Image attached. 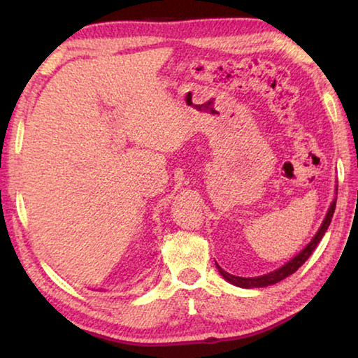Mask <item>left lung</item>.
<instances>
[{
  "label": "left lung",
  "instance_id": "8db88e82",
  "mask_svg": "<svg viewBox=\"0 0 358 358\" xmlns=\"http://www.w3.org/2000/svg\"><path fill=\"white\" fill-rule=\"evenodd\" d=\"M336 192H338V186H336ZM335 207H336V199L335 201L331 202L329 211H327V215L324 217V222L322 226L319 227L317 234L314 235L313 240L308 243L305 248H303V251H300L299 254L294 259H290L287 264H284L281 268H278L275 271H271V273H266L264 276H254V278H241V276H235V275H230L227 273V271H224L220 265L216 264L217 270H220L221 276L224 278V280L229 281L230 284H234V286L237 287H243V289H254V287H266V286H271V284H276L282 281L284 278L290 276L292 273H295L296 270L300 268V266L306 262L308 259H310V256L313 254V251L316 250L319 241L322 240V237L327 232V229H329L330 222H331V217H333V213H335Z\"/></svg>",
  "mask_w": 358,
  "mask_h": 358
}]
</instances>
